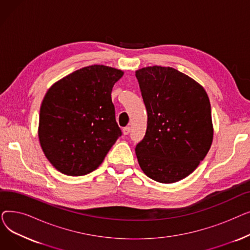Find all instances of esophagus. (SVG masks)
Instances as JSON below:
<instances>
[{"instance_id":"obj_1","label":"esophagus","mask_w":250,"mask_h":250,"mask_svg":"<svg viewBox=\"0 0 250 250\" xmlns=\"http://www.w3.org/2000/svg\"><path fill=\"white\" fill-rule=\"evenodd\" d=\"M129 132H130V127H129V126H125V127L123 128V134H124L125 136L128 135Z\"/></svg>"}]
</instances>
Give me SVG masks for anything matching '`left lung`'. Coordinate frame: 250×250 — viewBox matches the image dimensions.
Wrapping results in <instances>:
<instances>
[{"mask_svg": "<svg viewBox=\"0 0 250 250\" xmlns=\"http://www.w3.org/2000/svg\"><path fill=\"white\" fill-rule=\"evenodd\" d=\"M148 113L147 130L136 147L143 172L161 183L192 173L211 148L214 127L206 90L173 68L136 71Z\"/></svg>", "mask_w": 250, "mask_h": 250, "instance_id": "obj_1", "label": "left lung"}]
</instances>
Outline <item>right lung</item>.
<instances>
[{
  "instance_id": "add662e5",
  "label": "right lung",
  "mask_w": 250,
  "mask_h": 250,
  "mask_svg": "<svg viewBox=\"0 0 250 250\" xmlns=\"http://www.w3.org/2000/svg\"><path fill=\"white\" fill-rule=\"evenodd\" d=\"M123 75L107 65H88L47 90L39 112L38 139L60 172L81 176L94 171L122 136L111 91Z\"/></svg>"
}]
</instances>
